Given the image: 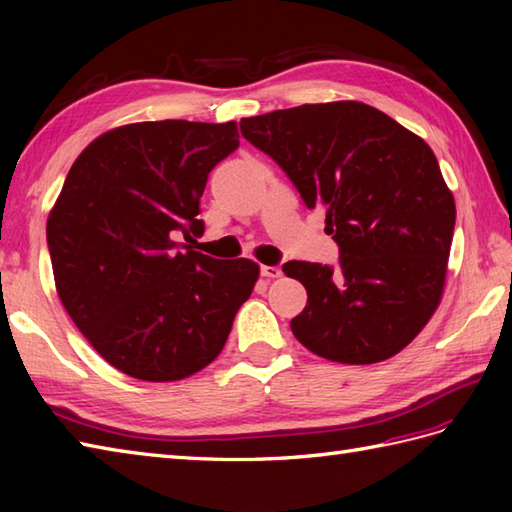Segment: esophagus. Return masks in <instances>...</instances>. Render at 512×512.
Masks as SVG:
<instances>
[{
	"instance_id": "34e87169",
	"label": "esophagus",
	"mask_w": 512,
	"mask_h": 512,
	"mask_svg": "<svg viewBox=\"0 0 512 512\" xmlns=\"http://www.w3.org/2000/svg\"><path fill=\"white\" fill-rule=\"evenodd\" d=\"M284 273H281V266H262V277L266 279H277Z\"/></svg>"
}]
</instances>
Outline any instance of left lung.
Here are the masks:
<instances>
[{"label": "left lung", "instance_id": "obj_1", "mask_svg": "<svg viewBox=\"0 0 512 512\" xmlns=\"http://www.w3.org/2000/svg\"><path fill=\"white\" fill-rule=\"evenodd\" d=\"M242 136L325 209L339 266L288 262L308 290L290 321L310 352L369 365L407 347L436 312L455 202L431 147L372 105L336 101L242 118Z\"/></svg>", "mask_w": 512, "mask_h": 512}]
</instances>
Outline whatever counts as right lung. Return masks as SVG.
Listing matches in <instances>:
<instances>
[{"label":"right lung","mask_w":512,"mask_h":512,"mask_svg":"<svg viewBox=\"0 0 512 512\" xmlns=\"http://www.w3.org/2000/svg\"><path fill=\"white\" fill-rule=\"evenodd\" d=\"M237 147L235 123H134L85 147L63 182L46 226L54 284L76 328L127 376L200 372L253 292L255 262L176 242L204 233L206 180Z\"/></svg>","instance_id":"add662e5"}]
</instances>
